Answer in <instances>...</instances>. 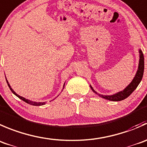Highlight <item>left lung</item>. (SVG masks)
Listing matches in <instances>:
<instances>
[{
    "label": "left lung",
    "mask_w": 147,
    "mask_h": 147,
    "mask_svg": "<svg viewBox=\"0 0 147 147\" xmlns=\"http://www.w3.org/2000/svg\"><path fill=\"white\" fill-rule=\"evenodd\" d=\"M139 67H138V70L136 71V75H135L134 78H133L131 82L123 90V91H119V92L115 94H113V95H101V94H98L96 91H94V88H92L91 85V90L94 91L95 94H98L99 96H101V98H104L105 99L109 100V101H121V100L125 99V98H127L128 96L131 94V93L134 91L136 88V87L138 86V85L139 84V83L141 82L142 79V77H143L144 74V54L142 53V51L141 50H139Z\"/></svg>",
    "instance_id": "obj_1"
}]
</instances>
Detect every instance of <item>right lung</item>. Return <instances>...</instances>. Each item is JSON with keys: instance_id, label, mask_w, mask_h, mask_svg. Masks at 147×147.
Returning a JSON list of instances; mask_svg holds the SVG:
<instances>
[{"instance_id": "add662e5", "label": "right lung", "mask_w": 147, "mask_h": 147, "mask_svg": "<svg viewBox=\"0 0 147 147\" xmlns=\"http://www.w3.org/2000/svg\"><path fill=\"white\" fill-rule=\"evenodd\" d=\"M5 79H6V78H5ZM6 82H7V84H8V86H9V88H10V89H11V91L13 92V94H15V95L16 96H18V98H20V99L23 100V101H25V102H26V103H27V104H30V105H33V106H42V105H44V104H46V102H36V101H30V100L26 99V98H24V97L21 96H19V95H18V94H17L16 93L15 91H14L13 90L12 88H11V86H10L9 84H8V81H7V79H6ZM64 86H65V84H64V85H63V88H64Z\"/></svg>"}]
</instances>
